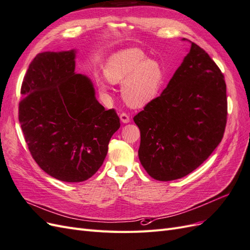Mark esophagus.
Segmentation results:
<instances>
[{"instance_id": "34e87169", "label": "esophagus", "mask_w": 250, "mask_h": 250, "mask_svg": "<svg viewBox=\"0 0 250 250\" xmlns=\"http://www.w3.org/2000/svg\"><path fill=\"white\" fill-rule=\"evenodd\" d=\"M120 120H121V122L126 124V123H129L130 118H129V116L127 115V113L122 112V113H121V115H120Z\"/></svg>"}]
</instances>
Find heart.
Returning a JSON list of instances; mask_svg holds the SVG:
<instances>
[{
  "mask_svg": "<svg viewBox=\"0 0 250 250\" xmlns=\"http://www.w3.org/2000/svg\"><path fill=\"white\" fill-rule=\"evenodd\" d=\"M105 77L111 83H122L124 101L134 108L145 107L160 96L164 83L165 71L155 60L148 59L142 50L126 49L115 53L104 67ZM101 93L108 95V86L99 81Z\"/></svg>",
  "mask_w": 250,
  "mask_h": 250,
  "instance_id": "1",
  "label": "heart"
}]
</instances>
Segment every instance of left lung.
<instances>
[{"label":"left lung","instance_id":"left-lung-1","mask_svg":"<svg viewBox=\"0 0 250 250\" xmlns=\"http://www.w3.org/2000/svg\"><path fill=\"white\" fill-rule=\"evenodd\" d=\"M226 116L223 74L206 51L191 42L162 95L133 118L141 131L144 169L161 181L190 174L220 144Z\"/></svg>","mask_w":250,"mask_h":250}]
</instances>
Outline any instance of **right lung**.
Masks as SVG:
<instances>
[{
    "instance_id": "obj_1",
    "label": "right lung",
    "mask_w": 250,
    "mask_h": 250,
    "mask_svg": "<svg viewBox=\"0 0 250 250\" xmlns=\"http://www.w3.org/2000/svg\"><path fill=\"white\" fill-rule=\"evenodd\" d=\"M76 51L42 52L21 83L19 120L30 153L50 176L65 183L92 177L120 128L115 109L98 102L90 79L75 73Z\"/></svg>"
}]
</instances>
